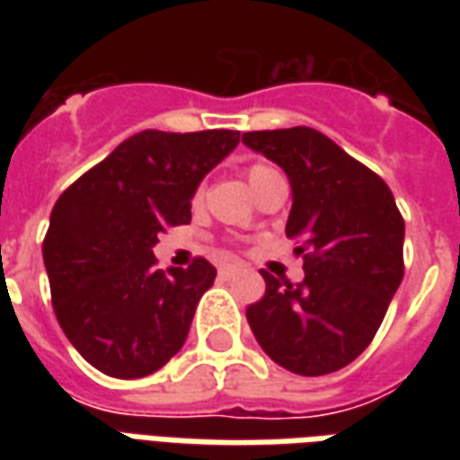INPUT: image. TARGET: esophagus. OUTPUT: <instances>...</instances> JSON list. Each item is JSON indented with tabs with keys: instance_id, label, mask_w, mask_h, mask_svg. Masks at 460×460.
<instances>
[{
	"instance_id": "obj_1",
	"label": "esophagus",
	"mask_w": 460,
	"mask_h": 460,
	"mask_svg": "<svg viewBox=\"0 0 460 460\" xmlns=\"http://www.w3.org/2000/svg\"><path fill=\"white\" fill-rule=\"evenodd\" d=\"M236 270H239V266H234V263H224V266H219V276L221 279H231Z\"/></svg>"
}]
</instances>
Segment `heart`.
I'll return each instance as SVG.
<instances>
[{"label":"heart","instance_id":"1","mask_svg":"<svg viewBox=\"0 0 460 460\" xmlns=\"http://www.w3.org/2000/svg\"><path fill=\"white\" fill-rule=\"evenodd\" d=\"M266 172H270V167H266V164H253V167H249V170H246V180H249V187L253 184V181L259 180L261 174H266Z\"/></svg>","mask_w":460,"mask_h":460}]
</instances>
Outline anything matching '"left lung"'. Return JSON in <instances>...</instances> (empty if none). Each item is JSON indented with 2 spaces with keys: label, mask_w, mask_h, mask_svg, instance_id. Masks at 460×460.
Masks as SVG:
<instances>
[{
  "label": "left lung",
  "mask_w": 460,
  "mask_h": 460,
  "mask_svg": "<svg viewBox=\"0 0 460 460\" xmlns=\"http://www.w3.org/2000/svg\"><path fill=\"white\" fill-rule=\"evenodd\" d=\"M293 191L286 234L298 239L303 283L263 273L246 310L263 352L303 376L338 372L362 355L404 276V219L382 177L313 128L243 132Z\"/></svg>",
  "instance_id": "obj_1"
}]
</instances>
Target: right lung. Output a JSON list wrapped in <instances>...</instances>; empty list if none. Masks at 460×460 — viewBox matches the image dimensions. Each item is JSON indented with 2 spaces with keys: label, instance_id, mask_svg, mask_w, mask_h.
Instances as JSON below:
<instances>
[{
  "label": "right lung",
  "instance_id": "obj_1",
  "mask_svg": "<svg viewBox=\"0 0 460 460\" xmlns=\"http://www.w3.org/2000/svg\"><path fill=\"white\" fill-rule=\"evenodd\" d=\"M239 130H145L120 142L58 197L44 266L58 325L103 375L157 372L184 345L217 269L157 270L152 246L191 221L199 181L239 145Z\"/></svg>",
  "mask_w": 460,
  "mask_h": 460
}]
</instances>
